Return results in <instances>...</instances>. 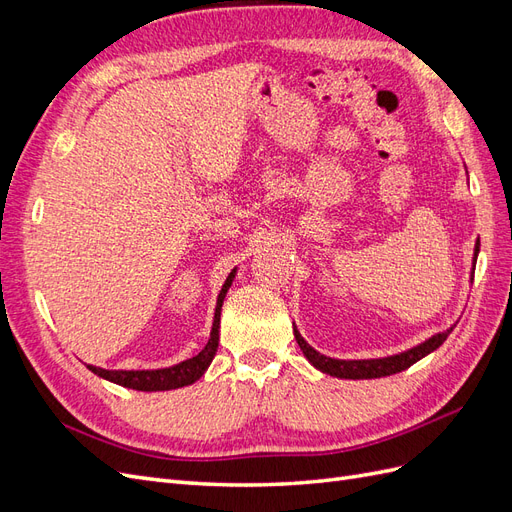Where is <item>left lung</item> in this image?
I'll return each instance as SVG.
<instances>
[{"mask_svg":"<svg viewBox=\"0 0 512 512\" xmlns=\"http://www.w3.org/2000/svg\"><path fill=\"white\" fill-rule=\"evenodd\" d=\"M478 250H480V241L474 245V258H472V271L476 267V258H478ZM455 327V324H453ZM451 329H446L442 333L431 335L429 339H425L423 344H418L406 352H399L393 356H384V359H361V361H344V359H331V356H324L318 350H314L309 346L305 339L301 337V333L294 327V339H297L299 348L303 350L305 359L312 363L316 369H320L322 374H329L335 378H346V380H371V378H384V376H393L399 374V371L408 369L410 365H414L416 361H421L423 356L431 354L436 348H440L444 344V339L451 335Z\"/></svg>","mask_w":512,"mask_h":512,"instance_id":"1","label":"left lung"}]
</instances>
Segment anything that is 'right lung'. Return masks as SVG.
I'll return each mask as SVG.
<instances>
[{"mask_svg":"<svg viewBox=\"0 0 512 512\" xmlns=\"http://www.w3.org/2000/svg\"><path fill=\"white\" fill-rule=\"evenodd\" d=\"M237 275V267L232 269L226 277V282L218 294V303H215V314H213V327H211V335L209 342L205 344V348L200 350L196 356L188 361H181L173 367H164V369H102L96 365H87L89 371H94L96 376L115 382L119 386H126V389H134V391H170V389H181V386L194 384L200 376L205 374L207 367L211 365L215 352H218V344H220V314H222V303L226 292L235 280Z\"/></svg>","mask_w":512,"mask_h":512,"instance_id":"1","label":"right lung"}]
</instances>
